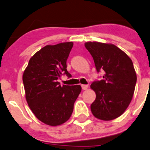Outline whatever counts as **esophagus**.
I'll return each mask as SVG.
<instances>
[{
    "label": "esophagus",
    "instance_id": "1",
    "mask_svg": "<svg viewBox=\"0 0 150 150\" xmlns=\"http://www.w3.org/2000/svg\"><path fill=\"white\" fill-rule=\"evenodd\" d=\"M82 89H83V90H86L87 88H88V85H82Z\"/></svg>",
    "mask_w": 150,
    "mask_h": 150
}]
</instances>
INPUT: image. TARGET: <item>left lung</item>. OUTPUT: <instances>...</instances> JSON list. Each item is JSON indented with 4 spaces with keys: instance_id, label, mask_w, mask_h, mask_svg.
Returning <instances> with one entry per match:
<instances>
[{
    "instance_id": "obj_1",
    "label": "left lung",
    "mask_w": 150,
    "mask_h": 150,
    "mask_svg": "<svg viewBox=\"0 0 150 150\" xmlns=\"http://www.w3.org/2000/svg\"><path fill=\"white\" fill-rule=\"evenodd\" d=\"M85 46L92 55L97 71H104L103 80L90 86L96 93L91 111L98 119H115L125 112L133 97L137 81L133 63L113 44L89 42Z\"/></svg>"
}]
</instances>
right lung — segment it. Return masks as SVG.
<instances>
[{
    "instance_id": "add662e5",
    "label": "right lung",
    "mask_w": 150,
    "mask_h": 150,
    "mask_svg": "<svg viewBox=\"0 0 150 150\" xmlns=\"http://www.w3.org/2000/svg\"><path fill=\"white\" fill-rule=\"evenodd\" d=\"M73 46L70 42L44 46L30 58L22 75L30 109L40 121L51 126L69 119L82 90L80 85L61 86L57 81L63 74L71 77L66 61Z\"/></svg>"
}]
</instances>
